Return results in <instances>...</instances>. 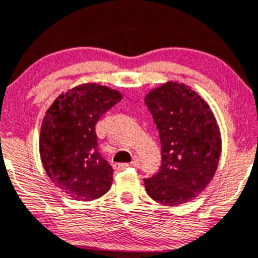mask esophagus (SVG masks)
Returning <instances> with one entry per match:
<instances>
[{
  "label": "esophagus",
  "mask_w": 258,
  "mask_h": 258,
  "mask_svg": "<svg viewBox=\"0 0 258 258\" xmlns=\"http://www.w3.org/2000/svg\"><path fill=\"white\" fill-rule=\"evenodd\" d=\"M139 164H140V162H139V159H138V158H135L134 161H132V163H131V164H130V163H115V164H114V168H115V169H118V171H120V169H126V168H128L130 166L138 167Z\"/></svg>",
  "instance_id": "obj_1"
}]
</instances>
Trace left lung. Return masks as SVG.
<instances>
[{
	"mask_svg": "<svg viewBox=\"0 0 258 258\" xmlns=\"http://www.w3.org/2000/svg\"><path fill=\"white\" fill-rule=\"evenodd\" d=\"M161 138V169L145 178L148 196L168 207L192 201L208 186L221 155L212 109L190 86L168 81L144 97Z\"/></svg>",
	"mask_w": 258,
	"mask_h": 258,
	"instance_id": "8db88e82",
	"label": "left lung"
}]
</instances>
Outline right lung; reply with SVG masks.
Here are the masks:
<instances>
[{"label":"right lung","instance_id":"right-lung-1","mask_svg":"<svg viewBox=\"0 0 258 258\" xmlns=\"http://www.w3.org/2000/svg\"><path fill=\"white\" fill-rule=\"evenodd\" d=\"M122 97L108 86L82 83L61 92L43 117V168L52 184L76 201H94L112 187L113 168L97 149L95 124Z\"/></svg>","mask_w":258,"mask_h":258}]
</instances>
